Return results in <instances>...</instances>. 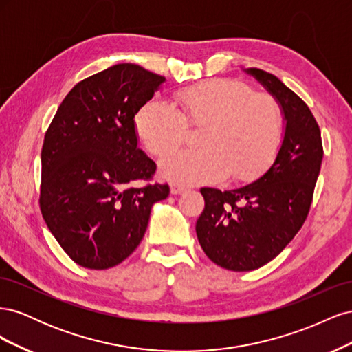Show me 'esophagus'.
<instances>
[{
    "instance_id": "obj_1",
    "label": "esophagus",
    "mask_w": 352,
    "mask_h": 352,
    "mask_svg": "<svg viewBox=\"0 0 352 352\" xmlns=\"http://www.w3.org/2000/svg\"><path fill=\"white\" fill-rule=\"evenodd\" d=\"M170 192H172L173 195L182 194V192H185V186H182V185H177V184H173L172 186H170Z\"/></svg>"
}]
</instances>
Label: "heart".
I'll use <instances>...</instances> for the list:
<instances>
[{"mask_svg":"<svg viewBox=\"0 0 352 352\" xmlns=\"http://www.w3.org/2000/svg\"><path fill=\"white\" fill-rule=\"evenodd\" d=\"M179 109L163 100L146 101L135 117V129L153 155L182 145L188 127H202L204 148L176 151L160 163L162 175L184 185L214 184L228 175L252 182L273 166L283 144V111L273 95L248 83L214 79L176 92Z\"/></svg>","mask_w":352,"mask_h":352,"instance_id":"heart-1","label":"heart"}]
</instances>
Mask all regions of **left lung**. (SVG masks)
<instances>
[{
    "label": "left lung",
    "mask_w": 352,
    "mask_h": 352,
    "mask_svg": "<svg viewBox=\"0 0 352 352\" xmlns=\"http://www.w3.org/2000/svg\"><path fill=\"white\" fill-rule=\"evenodd\" d=\"M279 101L286 127L280 153L269 172L232 190L201 188L206 207L197 236L207 257L223 269L250 272L283 251L307 220L323 160L311 110L272 73L248 69Z\"/></svg>",
    "instance_id": "1"
}]
</instances>
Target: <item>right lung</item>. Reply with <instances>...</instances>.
<instances>
[{"label": "right lung", "instance_id": "right-lung-1", "mask_svg": "<svg viewBox=\"0 0 352 352\" xmlns=\"http://www.w3.org/2000/svg\"><path fill=\"white\" fill-rule=\"evenodd\" d=\"M166 82L123 63L74 85L45 132L39 208L48 229L82 267L105 270L141 243L154 202L168 184L138 148L135 116ZM144 179L145 186L136 187Z\"/></svg>", "mask_w": 352, "mask_h": 352}]
</instances>
